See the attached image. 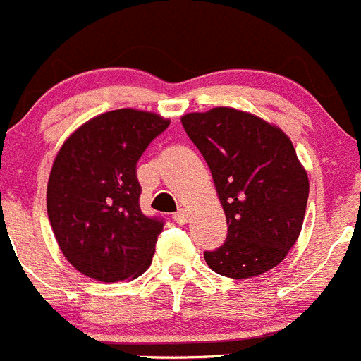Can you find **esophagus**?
<instances>
[{
	"label": "esophagus",
	"instance_id": "obj_1",
	"mask_svg": "<svg viewBox=\"0 0 361 361\" xmlns=\"http://www.w3.org/2000/svg\"><path fill=\"white\" fill-rule=\"evenodd\" d=\"M172 218H174V221H176V224H187V219H189V214H187V211H185V209H180V211H178L176 214L172 216Z\"/></svg>",
	"mask_w": 361,
	"mask_h": 361
}]
</instances>
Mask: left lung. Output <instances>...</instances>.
Returning a JSON list of instances; mask_svg holds the SVG:
<instances>
[{"label":"left lung","instance_id":"left-lung-1","mask_svg":"<svg viewBox=\"0 0 361 361\" xmlns=\"http://www.w3.org/2000/svg\"><path fill=\"white\" fill-rule=\"evenodd\" d=\"M205 158L227 218V240L207 250L214 272L247 280L274 269L302 233L309 178L280 127L233 106L181 118Z\"/></svg>","mask_w":361,"mask_h":361}]
</instances>
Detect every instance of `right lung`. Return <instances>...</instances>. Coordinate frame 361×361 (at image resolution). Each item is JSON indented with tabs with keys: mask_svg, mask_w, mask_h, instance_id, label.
<instances>
[{
	"mask_svg": "<svg viewBox=\"0 0 361 361\" xmlns=\"http://www.w3.org/2000/svg\"><path fill=\"white\" fill-rule=\"evenodd\" d=\"M171 121L136 109L103 112L56 154L47 212L59 249L92 280H133L149 269L163 221L140 209L136 163Z\"/></svg>",
	"mask_w": 361,
	"mask_h": 361,
	"instance_id": "add662e5",
	"label": "right lung"
}]
</instances>
